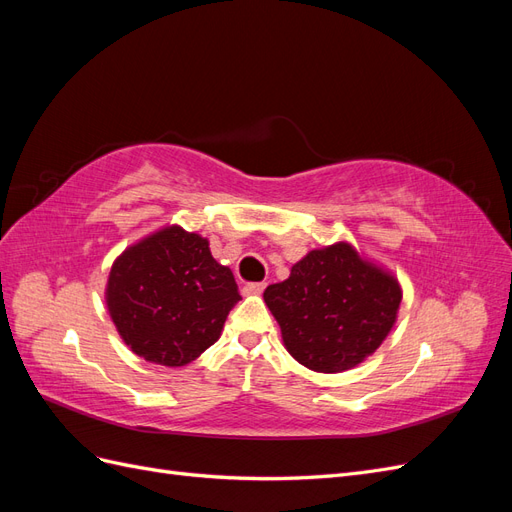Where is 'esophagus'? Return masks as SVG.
Segmentation results:
<instances>
[{"label": "esophagus", "mask_w": 512, "mask_h": 512, "mask_svg": "<svg viewBox=\"0 0 512 512\" xmlns=\"http://www.w3.org/2000/svg\"><path fill=\"white\" fill-rule=\"evenodd\" d=\"M262 290H265V282H252L243 286V294H247V297H250V294H260Z\"/></svg>", "instance_id": "1"}]
</instances>
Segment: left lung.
Returning <instances> with one entry per match:
<instances>
[{
	"label": "left lung",
	"instance_id": "left-lung-1",
	"mask_svg": "<svg viewBox=\"0 0 512 512\" xmlns=\"http://www.w3.org/2000/svg\"><path fill=\"white\" fill-rule=\"evenodd\" d=\"M262 297L294 361L318 374H342L380 348L404 292L393 271L337 241L307 252L288 280L267 286Z\"/></svg>",
	"mask_w": 512,
	"mask_h": 512
}]
</instances>
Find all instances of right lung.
<instances>
[{
	"mask_svg": "<svg viewBox=\"0 0 512 512\" xmlns=\"http://www.w3.org/2000/svg\"><path fill=\"white\" fill-rule=\"evenodd\" d=\"M239 299L235 275L211 256L209 241L177 224L128 245L104 288L123 344L164 367L188 365L218 342Z\"/></svg>",
	"mask_w": 512,
	"mask_h": 512,
	"instance_id": "add662e5",
	"label": "right lung"
}]
</instances>
